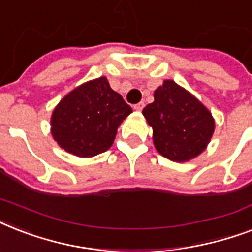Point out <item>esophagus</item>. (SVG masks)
I'll return each mask as SVG.
<instances>
[{
  "instance_id": "esophagus-1",
  "label": "esophagus",
  "mask_w": 252,
  "mask_h": 252,
  "mask_svg": "<svg viewBox=\"0 0 252 252\" xmlns=\"http://www.w3.org/2000/svg\"><path fill=\"white\" fill-rule=\"evenodd\" d=\"M144 107H145V103L144 102H140V103H137V104H134V110L136 111H141L142 108H144Z\"/></svg>"
}]
</instances>
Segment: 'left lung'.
I'll return each mask as SVG.
<instances>
[{
    "mask_svg": "<svg viewBox=\"0 0 252 252\" xmlns=\"http://www.w3.org/2000/svg\"><path fill=\"white\" fill-rule=\"evenodd\" d=\"M142 114L153 128L156 149L175 162L199 156L215 130L211 112L174 81H165L154 91V102Z\"/></svg>",
    "mask_w": 252,
    "mask_h": 252,
    "instance_id": "left-lung-1",
    "label": "left lung"
}]
</instances>
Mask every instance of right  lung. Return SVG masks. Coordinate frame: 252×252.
Here are the masks:
<instances>
[{
	"instance_id": "add662e5",
	"label": "right lung",
	"mask_w": 252,
	"mask_h": 252,
	"mask_svg": "<svg viewBox=\"0 0 252 252\" xmlns=\"http://www.w3.org/2000/svg\"><path fill=\"white\" fill-rule=\"evenodd\" d=\"M132 112L106 77L81 85L65 96L52 115V136L78 157H93L111 148L119 124Z\"/></svg>"
}]
</instances>
